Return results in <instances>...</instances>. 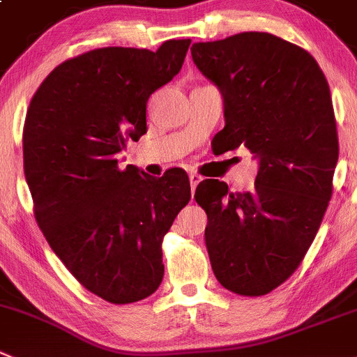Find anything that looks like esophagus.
<instances>
[{"mask_svg":"<svg viewBox=\"0 0 357 357\" xmlns=\"http://www.w3.org/2000/svg\"><path fill=\"white\" fill-rule=\"evenodd\" d=\"M189 182H191V189H192V191H195L196 185H198L199 182H202V176H199L198 173H189Z\"/></svg>","mask_w":357,"mask_h":357,"instance_id":"esophagus-1","label":"esophagus"}]
</instances>
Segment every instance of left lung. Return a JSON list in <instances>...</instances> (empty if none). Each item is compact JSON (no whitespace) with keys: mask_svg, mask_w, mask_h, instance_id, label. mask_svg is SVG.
<instances>
[{"mask_svg":"<svg viewBox=\"0 0 357 357\" xmlns=\"http://www.w3.org/2000/svg\"><path fill=\"white\" fill-rule=\"evenodd\" d=\"M191 56L222 96L217 149L245 145L259 165L250 192L219 181L196 188L210 264L220 286L261 296L300 266L331 198L338 137L328 80L307 50L270 33L195 43Z\"/></svg>","mask_w":357,"mask_h":357,"instance_id":"1","label":"left lung"}]
</instances>
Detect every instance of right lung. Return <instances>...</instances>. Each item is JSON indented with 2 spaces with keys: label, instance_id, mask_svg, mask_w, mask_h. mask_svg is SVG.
Returning a JSON list of instances; mask_svg holds the SVG:
<instances>
[{
  "label": "right lung",
  "instance_id": "add662e5",
  "mask_svg": "<svg viewBox=\"0 0 357 357\" xmlns=\"http://www.w3.org/2000/svg\"><path fill=\"white\" fill-rule=\"evenodd\" d=\"M191 40L155 52L105 47L54 68L24 122V175L50 249L87 291L124 305L165 275L161 243L191 199L184 169L128 165L126 142L147 133V101L181 71Z\"/></svg>",
  "mask_w": 357,
  "mask_h": 357
}]
</instances>
